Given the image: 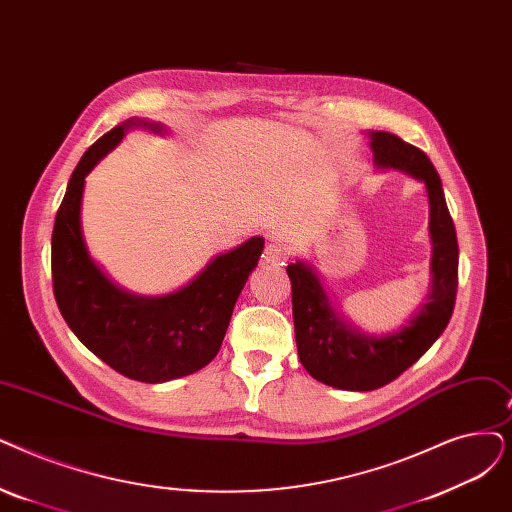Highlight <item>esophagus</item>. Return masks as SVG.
I'll list each match as a JSON object with an SVG mask.
<instances>
[{"label": "esophagus", "mask_w": 512, "mask_h": 512, "mask_svg": "<svg viewBox=\"0 0 512 512\" xmlns=\"http://www.w3.org/2000/svg\"><path fill=\"white\" fill-rule=\"evenodd\" d=\"M263 259L268 261V263H272V265H284L286 251H284V247H282L280 242L272 240L268 247H265V251H263Z\"/></svg>", "instance_id": "1"}]
</instances>
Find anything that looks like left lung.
<instances>
[{
  "mask_svg": "<svg viewBox=\"0 0 512 512\" xmlns=\"http://www.w3.org/2000/svg\"><path fill=\"white\" fill-rule=\"evenodd\" d=\"M376 169H395L425 184L429 198V295L387 335L353 326L332 301L314 263L297 259L286 268L293 284V320L299 360L316 381L345 389H379L408 370L446 330L458 288V242L441 180L422 150L389 131H368Z\"/></svg>",
  "mask_w": 512,
  "mask_h": 512,
  "instance_id": "obj_1",
  "label": "left lung"
}]
</instances>
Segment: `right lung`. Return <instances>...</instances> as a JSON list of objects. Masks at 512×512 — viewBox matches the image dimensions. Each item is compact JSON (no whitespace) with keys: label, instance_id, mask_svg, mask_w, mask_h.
<instances>
[{"label":"right lung","instance_id":"add662e5","mask_svg":"<svg viewBox=\"0 0 512 512\" xmlns=\"http://www.w3.org/2000/svg\"><path fill=\"white\" fill-rule=\"evenodd\" d=\"M167 136L163 123L131 117L87 148L75 167L52 234L54 295L75 337L127 379L167 383L205 368L221 347L240 291L257 268L263 238L215 255L203 272L167 295L121 288L90 255L81 226L85 177L129 129Z\"/></svg>","mask_w":512,"mask_h":512}]
</instances>
